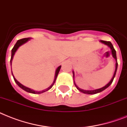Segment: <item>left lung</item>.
I'll use <instances>...</instances> for the list:
<instances>
[{
    "instance_id": "8db88e82",
    "label": "left lung",
    "mask_w": 127,
    "mask_h": 127,
    "mask_svg": "<svg viewBox=\"0 0 127 127\" xmlns=\"http://www.w3.org/2000/svg\"><path fill=\"white\" fill-rule=\"evenodd\" d=\"M100 42L101 43H102V44H105V45H106L108 46V47H110V49H111V51H112V55L113 57L115 59V72H114V76L112 77V80H110V82L108 83H107L106 85L104 86L102 88H100V89H95V90H84V89H80V87H78V85H76V84L75 83V81H74V85L76 87V88L78 89V90L80 91V92L83 93H85V94H88V95H94V94H96V93H100L102 91H103L104 90H105L106 89L108 88L109 86H110L111 84L113 82V80H114V78H115V74H116V72H117V66H118V63H117V57H116V51H115V49H114V46L112 45V44L110 42H106V41H104V40H100ZM73 72V78H74V72L72 71Z\"/></svg>"
}]
</instances>
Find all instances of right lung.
Returning a JSON list of instances; mask_svg holds the SVG:
<instances>
[{
    "mask_svg": "<svg viewBox=\"0 0 127 127\" xmlns=\"http://www.w3.org/2000/svg\"><path fill=\"white\" fill-rule=\"evenodd\" d=\"M31 39V38H23V39H21V40H17V42H16V44H15V46H13V49H12V56H11V59H10V64H11V65H12V60H13V56H14V55H15V52L17 51V50L18 49V48H19L21 46H22V45H23L24 44L27 43L28 41H29ZM61 68V66H59L58 68L56 69V71H55V79H54V81H53V83H52V84H51V85H50L49 87H47V89H44V90L40 91H36L33 90V89H30V88H29V87H25V86H24V85H22L21 83H19V81H17V80L15 79V77H14V76H13V74H12V76H13V79H14V81H15V83H17V85H18V86H19L20 88H21L24 91H27V92L30 93L40 94V93H42L46 92V91H47L49 90V89H50L51 87H53V85H54L55 82V81H56L57 77V76H58V74H59V71H60Z\"/></svg>",
    "mask_w": 127,
    "mask_h": 127,
    "instance_id": "obj_1",
    "label": "right lung"
}]
</instances>
